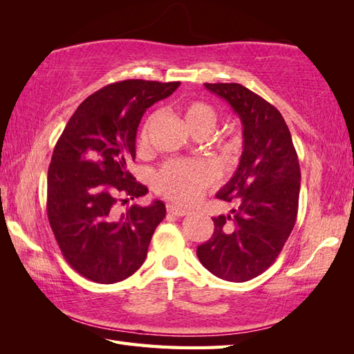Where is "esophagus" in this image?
Instances as JSON below:
<instances>
[{
    "mask_svg": "<svg viewBox=\"0 0 354 354\" xmlns=\"http://www.w3.org/2000/svg\"><path fill=\"white\" fill-rule=\"evenodd\" d=\"M167 212L170 213V214H173V216H178V217H184V216H187L189 214L190 212L189 209H185V208H179V207H175V205H167Z\"/></svg>",
    "mask_w": 354,
    "mask_h": 354,
    "instance_id": "1",
    "label": "esophagus"
}]
</instances>
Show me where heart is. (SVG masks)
<instances>
[{"label": "heart", "mask_w": 354, "mask_h": 354, "mask_svg": "<svg viewBox=\"0 0 354 354\" xmlns=\"http://www.w3.org/2000/svg\"><path fill=\"white\" fill-rule=\"evenodd\" d=\"M187 127L194 135H208L214 129L217 122L216 109L205 102H189L179 109ZM160 112L150 114L141 124L137 146L140 152H146L152 142V133L160 123ZM216 181V171L212 165L204 161L185 162L169 161L156 173L153 185L156 192L179 204H190L196 199L201 192Z\"/></svg>", "instance_id": "obj_1"}]
</instances>
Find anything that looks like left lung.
Masks as SVG:
<instances>
[{
  "label": "left lung",
  "mask_w": 354,
  "mask_h": 354,
  "mask_svg": "<svg viewBox=\"0 0 354 354\" xmlns=\"http://www.w3.org/2000/svg\"><path fill=\"white\" fill-rule=\"evenodd\" d=\"M227 100L243 126V152L230 181L217 192L236 201L231 214L214 217V232L198 257L227 281L252 280L272 265L297 221L301 171L289 127L272 104L239 84H205Z\"/></svg>",
  "instance_id": "1"
}]
</instances>
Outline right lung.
<instances>
[{
    "instance_id": "1",
    "label": "right lung",
    "mask_w": 354,
    "mask_h": 354,
    "mask_svg": "<svg viewBox=\"0 0 354 354\" xmlns=\"http://www.w3.org/2000/svg\"><path fill=\"white\" fill-rule=\"evenodd\" d=\"M181 82L131 79L106 85L79 104L53 150L48 222L68 265L95 283L126 280L147 255L165 205H131L147 193L127 164L135 160L140 120Z\"/></svg>"
}]
</instances>
